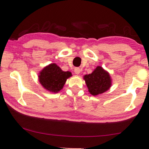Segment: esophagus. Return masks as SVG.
Returning a JSON list of instances; mask_svg holds the SVG:
<instances>
[{
  "label": "esophagus",
  "mask_w": 149,
  "mask_h": 149,
  "mask_svg": "<svg viewBox=\"0 0 149 149\" xmlns=\"http://www.w3.org/2000/svg\"><path fill=\"white\" fill-rule=\"evenodd\" d=\"M80 72H81V69L78 68V67H77V68H74V72L76 73L77 74H79V73H80Z\"/></svg>",
  "instance_id": "34e87169"
}]
</instances>
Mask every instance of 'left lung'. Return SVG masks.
I'll use <instances>...</instances> for the list:
<instances>
[{"label":"left lung","instance_id":"1","mask_svg":"<svg viewBox=\"0 0 149 149\" xmlns=\"http://www.w3.org/2000/svg\"><path fill=\"white\" fill-rule=\"evenodd\" d=\"M89 93L97 95L105 92L111 86L110 75L101 66H97L92 73L84 76Z\"/></svg>","mask_w":149,"mask_h":149}]
</instances>
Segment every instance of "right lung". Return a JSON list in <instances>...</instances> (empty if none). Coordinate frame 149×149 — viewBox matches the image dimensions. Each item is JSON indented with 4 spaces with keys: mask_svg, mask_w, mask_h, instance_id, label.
Returning <instances> with one entry per match:
<instances>
[{
    "mask_svg": "<svg viewBox=\"0 0 149 149\" xmlns=\"http://www.w3.org/2000/svg\"><path fill=\"white\" fill-rule=\"evenodd\" d=\"M72 76L70 72H64L56 64H51L40 72L39 81L47 90L58 93L63 88L66 79Z\"/></svg>",
    "mask_w": 149,
    "mask_h": 149,
    "instance_id": "right-lung-1",
    "label": "right lung"
}]
</instances>
